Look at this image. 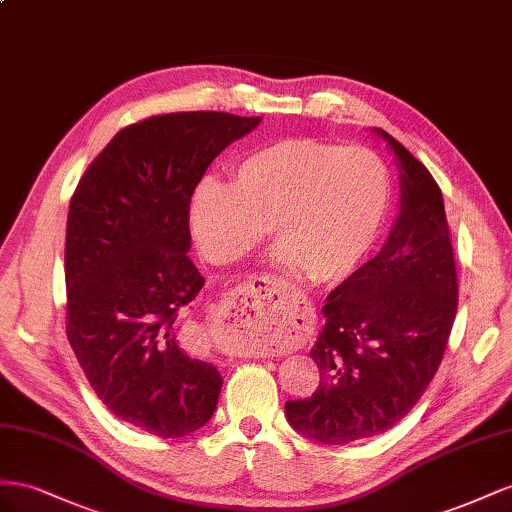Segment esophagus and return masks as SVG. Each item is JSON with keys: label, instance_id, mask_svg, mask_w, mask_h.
<instances>
[{"label": "esophagus", "instance_id": "1", "mask_svg": "<svg viewBox=\"0 0 512 512\" xmlns=\"http://www.w3.org/2000/svg\"><path fill=\"white\" fill-rule=\"evenodd\" d=\"M287 296L274 276L255 274L233 287L218 304L214 328L223 339H248L268 324L285 319Z\"/></svg>", "mask_w": 512, "mask_h": 512}]
</instances>
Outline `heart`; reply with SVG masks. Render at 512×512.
<instances>
[{
    "mask_svg": "<svg viewBox=\"0 0 512 512\" xmlns=\"http://www.w3.org/2000/svg\"><path fill=\"white\" fill-rule=\"evenodd\" d=\"M388 201V167L375 152L281 139L242 156L233 186L203 180L191 201V227L212 264L238 261L272 229L285 268L334 283L369 253Z\"/></svg>",
    "mask_w": 512,
    "mask_h": 512,
    "instance_id": "heart-1",
    "label": "heart"
}]
</instances>
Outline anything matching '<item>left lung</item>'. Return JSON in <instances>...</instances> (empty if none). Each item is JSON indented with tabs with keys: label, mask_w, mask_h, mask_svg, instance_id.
I'll return each mask as SVG.
<instances>
[{
	"label": "left lung",
	"mask_w": 512,
	"mask_h": 512,
	"mask_svg": "<svg viewBox=\"0 0 512 512\" xmlns=\"http://www.w3.org/2000/svg\"><path fill=\"white\" fill-rule=\"evenodd\" d=\"M401 163V214L371 261L332 291L311 358L313 397L287 401L291 427L321 444L388 431L427 390L457 317L459 283L442 191L405 145L377 128Z\"/></svg>",
	"instance_id": "left-lung-1"
}]
</instances>
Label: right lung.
Here are the masks:
<instances>
[{
    "label": "right lung",
    "mask_w": 512,
    "mask_h": 512,
    "mask_svg": "<svg viewBox=\"0 0 512 512\" xmlns=\"http://www.w3.org/2000/svg\"><path fill=\"white\" fill-rule=\"evenodd\" d=\"M261 118L152 115L122 128L70 199L66 334L98 399L145 433L182 437L210 420L223 379L195 356L184 309L206 283L188 208L203 173Z\"/></svg>",
    "instance_id": "1"
}]
</instances>
